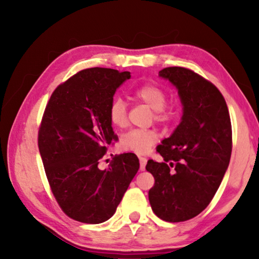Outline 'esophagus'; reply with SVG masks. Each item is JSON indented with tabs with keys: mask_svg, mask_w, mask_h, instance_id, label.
<instances>
[{
	"mask_svg": "<svg viewBox=\"0 0 259 259\" xmlns=\"http://www.w3.org/2000/svg\"><path fill=\"white\" fill-rule=\"evenodd\" d=\"M139 161H140V170H145V165L147 163V159L146 157H143V156H139Z\"/></svg>",
	"mask_w": 259,
	"mask_h": 259,
	"instance_id": "34e87169",
	"label": "esophagus"
}]
</instances>
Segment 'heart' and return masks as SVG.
<instances>
[{
  "instance_id": "heart-1",
  "label": "heart",
  "mask_w": 259,
  "mask_h": 259,
  "mask_svg": "<svg viewBox=\"0 0 259 259\" xmlns=\"http://www.w3.org/2000/svg\"><path fill=\"white\" fill-rule=\"evenodd\" d=\"M134 97L146 104L148 107L155 111L154 117L157 121H165L170 114L164 111L165 94L160 87L155 84H144L134 91ZM108 120L111 124L116 128H123L126 124V107L122 99L115 98L108 107ZM157 142V135L153 130L134 129L122 136L120 146L122 150L145 154Z\"/></svg>"
}]
</instances>
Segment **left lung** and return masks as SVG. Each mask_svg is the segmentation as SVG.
I'll use <instances>...</instances> for the list:
<instances>
[{"instance_id": "1", "label": "left lung", "mask_w": 259, "mask_h": 259, "mask_svg": "<svg viewBox=\"0 0 259 259\" xmlns=\"http://www.w3.org/2000/svg\"><path fill=\"white\" fill-rule=\"evenodd\" d=\"M159 76L177 89L183 115L156 147L163 161H147L146 170L155 179L148 199L159 218L185 222L208 207L229 168L230 113L217 88L193 71L166 67Z\"/></svg>"}]
</instances>
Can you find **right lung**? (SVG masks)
I'll return each mask as SVG.
<instances>
[{"instance_id": "right-lung-1", "label": "right lung", "mask_w": 259, "mask_h": 259, "mask_svg": "<svg viewBox=\"0 0 259 259\" xmlns=\"http://www.w3.org/2000/svg\"><path fill=\"white\" fill-rule=\"evenodd\" d=\"M128 78L129 72L112 68L83 69L57 88L46 107L38 150L57 202L77 222L99 224L111 218L139 169L134 153L98 168L107 145L117 140L108 107Z\"/></svg>"}]
</instances>
